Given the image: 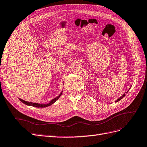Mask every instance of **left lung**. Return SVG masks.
I'll return each instance as SVG.
<instances>
[{
	"mask_svg": "<svg viewBox=\"0 0 147 147\" xmlns=\"http://www.w3.org/2000/svg\"><path fill=\"white\" fill-rule=\"evenodd\" d=\"M127 92H126V93H127ZM124 96H125V94H124L123 95H122V96H121V97H119V99H118L117 100H116V102H118V101H119L120 100H121V99H122L123 98V97H124Z\"/></svg>",
	"mask_w": 147,
	"mask_h": 147,
	"instance_id": "1",
	"label": "left lung"
}]
</instances>
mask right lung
<instances>
[{"label":"right lung","instance_id":"add662e5","mask_svg":"<svg viewBox=\"0 0 147 147\" xmlns=\"http://www.w3.org/2000/svg\"><path fill=\"white\" fill-rule=\"evenodd\" d=\"M61 94H62V92L61 93V94H60L58 96H57V97H56V98H55L54 99H53V100L50 102V103L47 104H37V103H32V102H27V101H25V100H22V99H20V100L21 102H23V103H24V104L27 105H30V106L35 107L43 108V107H48V106H50V105H52L53 104H54L55 102L59 98V97L61 96Z\"/></svg>","mask_w":147,"mask_h":147}]
</instances>
